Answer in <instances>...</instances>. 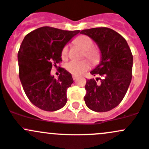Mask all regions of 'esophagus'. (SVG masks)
<instances>
[{
    "label": "esophagus",
    "mask_w": 149,
    "mask_h": 149,
    "mask_svg": "<svg viewBox=\"0 0 149 149\" xmlns=\"http://www.w3.org/2000/svg\"><path fill=\"white\" fill-rule=\"evenodd\" d=\"M72 78H73V79H74V80L75 81V80H76L77 78V77L76 75H72Z\"/></svg>",
    "instance_id": "esophagus-1"
}]
</instances>
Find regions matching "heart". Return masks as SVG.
<instances>
[{
    "mask_svg": "<svg viewBox=\"0 0 149 149\" xmlns=\"http://www.w3.org/2000/svg\"><path fill=\"white\" fill-rule=\"evenodd\" d=\"M74 42L85 51L84 55L91 61H98L100 59V52L97 49L93 48V41L89 37L80 36L76 38ZM68 52V46L65 45L62 49L61 55L62 58H65L67 57ZM65 68L71 74L74 75H81L90 68V64L87 60H81V61L72 60L66 64Z\"/></svg>",
    "mask_w": 149,
    "mask_h": 149,
    "instance_id": "1",
    "label": "heart"
}]
</instances>
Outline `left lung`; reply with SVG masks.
Here are the masks:
<instances>
[{
    "label": "left lung",
    "instance_id": "8db88e82",
    "mask_svg": "<svg viewBox=\"0 0 149 149\" xmlns=\"http://www.w3.org/2000/svg\"><path fill=\"white\" fill-rule=\"evenodd\" d=\"M80 33L89 37L98 46L100 62L90 73L103 77L96 79H100L99 83L92 79L87 81L84 102L92 111H108L119 104L132 81V52L126 40L110 28H91Z\"/></svg>",
    "mask_w": 149,
    "mask_h": 149
}]
</instances>
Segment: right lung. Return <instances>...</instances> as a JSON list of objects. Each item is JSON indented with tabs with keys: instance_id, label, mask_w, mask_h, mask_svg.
Segmentation results:
<instances>
[{
	"instance_id": "obj_1",
	"label": "right lung",
	"mask_w": 149,
	"mask_h": 149,
	"mask_svg": "<svg viewBox=\"0 0 149 149\" xmlns=\"http://www.w3.org/2000/svg\"><path fill=\"white\" fill-rule=\"evenodd\" d=\"M79 32L45 26L24 38L17 54L19 77L28 98L38 108L55 111L66 104L72 74L61 68L55 79L50 71L62 61V48Z\"/></svg>"
}]
</instances>
